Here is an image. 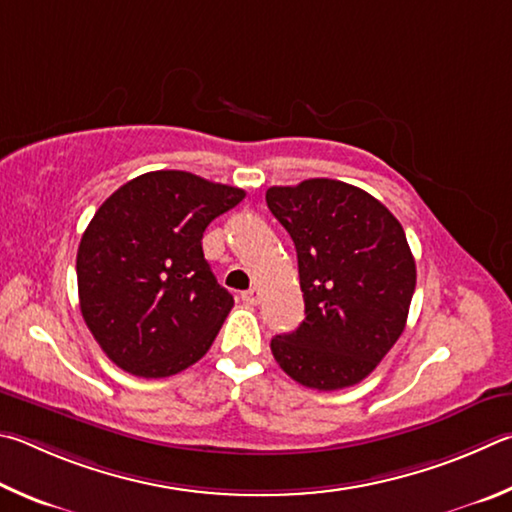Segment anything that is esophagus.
<instances>
[{"label":"esophagus","mask_w":512,"mask_h":512,"mask_svg":"<svg viewBox=\"0 0 512 512\" xmlns=\"http://www.w3.org/2000/svg\"><path fill=\"white\" fill-rule=\"evenodd\" d=\"M242 301H245L247 306H256V303L261 301V290L251 288V290H247V292H242Z\"/></svg>","instance_id":"34e87169"}]
</instances>
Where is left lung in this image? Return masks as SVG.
<instances>
[{"instance_id": "1", "label": "left lung", "mask_w": 512, "mask_h": 512, "mask_svg": "<svg viewBox=\"0 0 512 512\" xmlns=\"http://www.w3.org/2000/svg\"><path fill=\"white\" fill-rule=\"evenodd\" d=\"M267 206L297 247L306 319L272 339L274 360L308 389L337 391L373 373L398 342L416 290L402 224L337 179L272 186Z\"/></svg>"}]
</instances>
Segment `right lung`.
<instances>
[{"instance_id":"right-lung-1","label":"right lung","mask_w":512,"mask_h":512,"mask_svg":"<svg viewBox=\"0 0 512 512\" xmlns=\"http://www.w3.org/2000/svg\"><path fill=\"white\" fill-rule=\"evenodd\" d=\"M242 197L186 170H152L98 206L78 245V299L119 369L168 378L209 351L233 297L215 281L202 236Z\"/></svg>"}]
</instances>
